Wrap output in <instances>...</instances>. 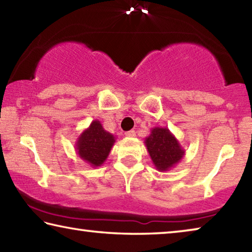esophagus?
<instances>
[{
	"mask_svg": "<svg viewBox=\"0 0 252 252\" xmlns=\"http://www.w3.org/2000/svg\"><path fill=\"white\" fill-rule=\"evenodd\" d=\"M126 136H129V138H133V136H135V131L130 130V131L126 132Z\"/></svg>",
	"mask_w": 252,
	"mask_h": 252,
	"instance_id": "1",
	"label": "esophagus"
}]
</instances>
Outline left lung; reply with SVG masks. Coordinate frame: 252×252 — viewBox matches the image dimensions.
I'll use <instances>...</instances> for the list:
<instances>
[{"mask_svg":"<svg viewBox=\"0 0 252 252\" xmlns=\"http://www.w3.org/2000/svg\"><path fill=\"white\" fill-rule=\"evenodd\" d=\"M144 143L153 164L160 172L171 170L186 155L185 149L168 127H152Z\"/></svg>","mask_w":252,"mask_h":252,"instance_id":"left-lung-1","label":"left lung"}]
</instances>
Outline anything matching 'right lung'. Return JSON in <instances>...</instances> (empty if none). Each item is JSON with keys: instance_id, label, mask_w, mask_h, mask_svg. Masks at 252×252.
Here are the masks:
<instances>
[{"instance_id": "1", "label": "right lung", "mask_w": 252, "mask_h": 252, "mask_svg": "<svg viewBox=\"0 0 252 252\" xmlns=\"http://www.w3.org/2000/svg\"><path fill=\"white\" fill-rule=\"evenodd\" d=\"M116 139V136L103 129L99 120H93L76 140V155L92 168H97L109 157Z\"/></svg>"}]
</instances>
